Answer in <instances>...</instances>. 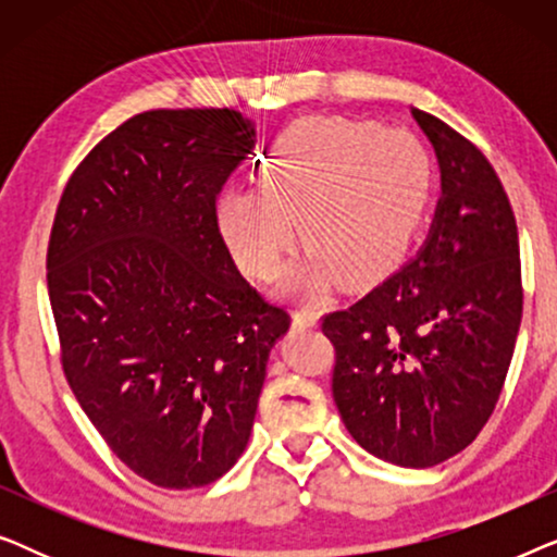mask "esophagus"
I'll list each match as a JSON object with an SVG mask.
<instances>
[{
    "instance_id": "34e87169",
    "label": "esophagus",
    "mask_w": 557,
    "mask_h": 557,
    "mask_svg": "<svg viewBox=\"0 0 557 557\" xmlns=\"http://www.w3.org/2000/svg\"><path fill=\"white\" fill-rule=\"evenodd\" d=\"M317 319H319V311H317V307H311V304H299L294 311L296 326H314Z\"/></svg>"
}]
</instances>
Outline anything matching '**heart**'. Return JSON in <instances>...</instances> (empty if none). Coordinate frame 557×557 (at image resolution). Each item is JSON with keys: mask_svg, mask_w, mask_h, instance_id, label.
<instances>
[{"mask_svg": "<svg viewBox=\"0 0 557 557\" xmlns=\"http://www.w3.org/2000/svg\"><path fill=\"white\" fill-rule=\"evenodd\" d=\"M429 189V157L403 128L370 121H307L281 136L256 187L220 197L218 220L235 261L258 281L284 271L296 223L314 250L304 286L322 288L342 271L377 276L413 238Z\"/></svg>", "mask_w": 557, "mask_h": 557, "instance_id": "1", "label": "heart"}]
</instances>
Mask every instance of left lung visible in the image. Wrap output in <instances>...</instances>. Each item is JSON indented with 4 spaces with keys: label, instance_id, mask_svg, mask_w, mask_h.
I'll list each match as a JSON object with an SVG mask.
<instances>
[{
    "label": "left lung",
    "instance_id": "1",
    "mask_svg": "<svg viewBox=\"0 0 557 557\" xmlns=\"http://www.w3.org/2000/svg\"><path fill=\"white\" fill-rule=\"evenodd\" d=\"M413 116L436 149V218L416 256L352 307L322 317L332 395L377 459L425 469L479 436L497 406L522 319L512 205L486 157L444 121Z\"/></svg>",
    "mask_w": 557,
    "mask_h": 557
}]
</instances>
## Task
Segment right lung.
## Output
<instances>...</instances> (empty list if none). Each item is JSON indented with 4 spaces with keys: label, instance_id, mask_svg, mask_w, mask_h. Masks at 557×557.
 Returning <instances> with one entry per match:
<instances>
[{
    "label": "right lung",
    "instance_id": "add662e5",
    "mask_svg": "<svg viewBox=\"0 0 557 557\" xmlns=\"http://www.w3.org/2000/svg\"><path fill=\"white\" fill-rule=\"evenodd\" d=\"M253 136L233 109L136 113L75 166L50 231L67 385L111 451L164 490L212 484L240 459L292 324L243 278L218 225Z\"/></svg>",
    "mask_w": 557,
    "mask_h": 557
}]
</instances>
